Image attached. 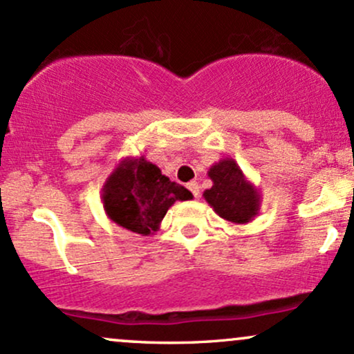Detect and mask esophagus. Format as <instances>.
Segmentation results:
<instances>
[{
  "label": "esophagus",
  "instance_id": "1",
  "mask_svg": "<svg viewBox=\"0 0 354 354\" xmlns=\"http://www.w3.org/2000/svg\"><path fill=\"white\" fill-rule=\"evenodd\" d=\"M186 186H188V189L191 191V193H193V196H194V198L200 196V186H198V183H196V181H189L188 185H186Z\"/></svg>",
  "mask_w": 354,
  "mask_h": 354
}]
</instances>
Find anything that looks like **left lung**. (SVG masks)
<instances>
[{
    "label": "left lung",
    "instance_id": "obj_1",
    "mask_svg": "<svg viewBox=\"0 0 354 354\" xmlns=\"http://www.w3.org/2000/svg\"><path fill=\"white\" fill-rule=\"evenodd\" d=\"M213 186L203 193L214 213L233 225H246L261 209L259 189L245 176L233 158H223L208 169Z\"/></svg>",
    "mask_w": 354,
    "mask_h": 354
}]
</instances>
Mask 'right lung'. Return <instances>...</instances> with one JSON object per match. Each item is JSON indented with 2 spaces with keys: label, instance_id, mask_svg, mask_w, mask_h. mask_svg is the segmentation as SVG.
<instances>
[{
  "label": "right lung",
  "instance_id": "right-lung-1",
  "mask_svg": "<svg viewBox=\"0 0 354 354\" xmlns=\"http://www.w3.org/2000/svg\"><path fill=\"white\" fill-rule=\"evenodd\" d=\"M185 186L169 181L145 156L121 160L101 188L106 216L121 228L141 236L160 230L166 211L176 201L191 200Z\"/></svg>",
  "mask_w": 354,
  "mask_h": 354
}]
</instances>
